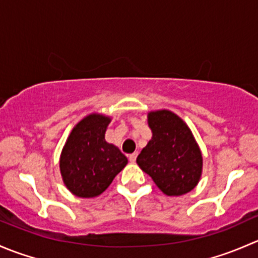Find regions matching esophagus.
<instances>
[{
    "label": "esophagus",
    "instance_id": "obj_1",
    "mask_svg": "<svg viewBox=\"0 0 258 258\" xmlns=\"http://www.w3.org/2000/svg\"><path fill=\"white\" fill-rule=\"evenodd\" d=\"M136 158H137V153H136V152H135V153H131V155H128V160H130V162L134 163L135 161H136Z\"/></svg>",
    "mask_w": 258,
    "mask_h": 258
}]
</instances>
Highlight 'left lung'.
<instances>
[{
    "mask_svg": "<svg viewBox=\"0 0 258 258\" xmlns=\"http://www.w3.org/2000/svg\"><path fill=\"white\" fill-rule=\"evenodd\" d=\"M152 139L137 163L167 196L187 194L201 177L202 155L191 130L171 111L148 113Z\"/></svg>",
    "mask_w": 258,
    "mask_h": 258,
    "instance_id": "left-lung-1",
    "label": "left lung"
}]
</instances>
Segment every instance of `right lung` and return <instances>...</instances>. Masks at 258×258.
Masks as SVG:
<instances>
[{"instance_id": "add662e5", "label": "right lung", "mask_w": 258, "mask_h": 258, "mask_svg": "<svg viewBox=\"0 0 258 258\" xmlns=\"http://www.w3.org/2000/svg\"><path fill=\"white\" fill-rule=\"evenodd\" d=\"M108 117L92 113L72 130L59 158L67 188L79 197H95L127 165V157L105 140Z\"/></svg>"}]
</instances>
